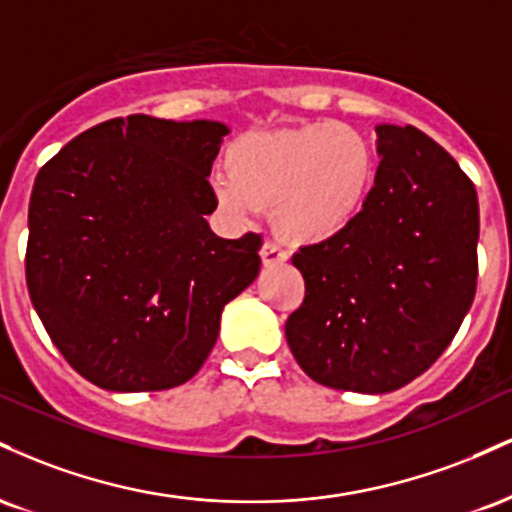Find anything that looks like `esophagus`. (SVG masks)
I'll list each match as a JSON object with an SVG mask.
<instances>
[{
    "label": "esophagus",
    "mask_w": 512,
    "mask_h": 512,
    "mask_svg": "<svg viewBox=\"0 0 512 512\" xmlns=\"http://www.w3.org/2000/svg\"><path fill=\"white\" fill-rule=\"evenodd\" d=\"M260 255H262L264 267H274V264H281V262L289 260V252L281 248L279 243H272V240H267V243L262 245Z\"/></svg>",
    "instance_id": "esophagus-1"
}]
</instances>
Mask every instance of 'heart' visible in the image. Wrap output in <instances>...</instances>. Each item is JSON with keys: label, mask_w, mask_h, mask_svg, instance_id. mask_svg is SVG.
Masks as SVG:
<instances>
[{"label": "heart", "mask_w": 512, "mask_h": 512, "mask_svg": "<svg viewBox=\"0 0 512 512\" xmlns=\"http://www.w3.org/2000/svg\"><path fill=\"white\" fill-rule=\"evenodd\" d=\"M373 151L342 122L248 132L226 151V175L214 180L226 214L248 219L272 204V223L291 243H325L349 228L373 185Z\"/></svg>", "instance_id": "obj_1"}]
</instances>
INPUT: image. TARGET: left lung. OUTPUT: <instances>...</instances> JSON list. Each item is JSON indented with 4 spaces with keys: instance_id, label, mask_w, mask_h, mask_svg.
<instances>
[{
    "instance_id": "8db88e82",
    "label": "left lung",
    "mask_w": 512,
    "mask_h": 512,
    "mask_svg": "<svg viewBox=\"0 0 512 512\" xmlns=\"http://www.w3.org/2000/svg\"><path fill=\"white\" fill-rule=\"evenodd\" d=\"M380 166L349 228L305 245L286 342L305 375L383 395L419 378L460 330L477 291L472 180L416 127L378 125Z\"/></svg>"
}]
</instances>
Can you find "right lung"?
I'll list each match as a JSON object with an SVG mask.
<instances>
[{
    "mask_svg": "<svg viewBox=\"0 0 512 512\" xmlns=\"http://www.w3.org/2000/svg\"><path fill=\"white\" fill-rule=\"evenodd\" d=\"M228 127L129 115L74 137L35 178L26 284L52 344L113 392L182 385L223 305L260 274L257 233L219 238L211 163Z\"/></svg>",
    "mask_w": 512,
    "mask_h": 512,
    "instance_id": "add662e5",
    "label": "right lung"
}]
</instances>
